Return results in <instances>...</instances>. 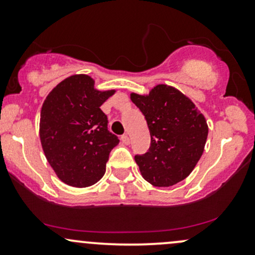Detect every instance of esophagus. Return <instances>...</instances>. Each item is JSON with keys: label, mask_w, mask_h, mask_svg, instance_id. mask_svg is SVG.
<instances>
[{"label": "esophagus", "mask_w": 255, "mask_h": 255, "mask_svg": "<svg viewBox=\"0 0 255 255\" xmlns=\"http://www.w3.org/2000/svg\"><path fill=\"white\" fill-rule=\"evenodd\" d=\"M121 140H122V142H124V144H126V145H128L130 142V139H129V136L127 135V134H125V135H122L121 136Z\"/></svg>", "instance_id": "1"}]
</instances>
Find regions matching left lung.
<instances>
[{
    "instance_id": "obj_1",
    "label": "left lung",
    "mask_w": 255,
    "mask_h": 255,
    "mask_svg": "<svg viewBox=\"0 0 255 255\" xmlns=\"http://www.w3.org/2000/svg\"><path fill=\"white\" fill-rule=\"evenodd\" d=\"M144 114L151 135L145 154L134 157L152 186H174L188 176L200 159L209 127L194 103L172 86L157 85L146 96L130 93Z\"/></svg>"
}]
</instances>
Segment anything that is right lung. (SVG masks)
<instances>
[{
  "instance_id": "obj_1",
  "label": "right lung",
  "mask_w": 255,
  "mask_h": 255,
  "mask_svg": "<svg viewBox=\"0 0 255 255\" xmlns=\"http://www.w3.org/2000/svg\"><path fill=\"white\" fill-rule=\"evenodd\" d=\"M115 90L98 91L89 75L75 74L54 87L40 111L39 136L49 164L62 182L84 188L103 177L119 137L108 130L101 105Z\"/></svg>"
}]
</instances>
